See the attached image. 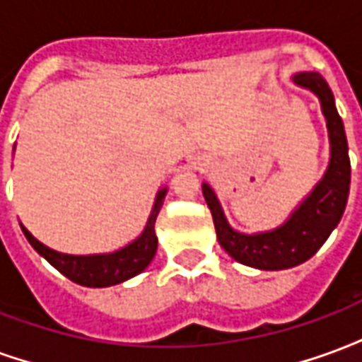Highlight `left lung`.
I'll return each instance as SVG.
<instances>
[{"label":"left lung","mask_w":362,"mask_h":362,"mask_svg":"<svg viewBox=\"0 0 362 362\" xmlns=\"http://www.w3.org/2000/svg\"><path fill=\"white\" fill-rule=\"evenodd\" d=\"M295 83L310 89L320 98L326 116L332 158L324 178L296 209L291 219L269 233L243 235L228 227L213 189L204 184V197L211 209L217 240L244 266L258 269H287L310 259L341 219L351 184V163L343 122L335 108L334 95L320 74H298Z\"/></svg>","instance_id":"left-lung-1"}]
</instances>
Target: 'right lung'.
<instances>
[{
    "label": "right lung",
    "mask_w": 362,
    "mask_h": 362,
    "mask_svg": "<svg viewBox=\"0 0 362 362\" xmlns=\"http://www.w3.org/2000/svg\"><path fill=\"white\" fill-rule=\"evenodd\" d=\"M166 189L158 192L155 199V207L151 211V217L147 221V227L141 233V236L127 244L126 248L112 254H98V256H69V254H59L52 250L42 243H38L35 236L28 233L27 228L21 225L23 233L27 236L30 246L35 248L42 258L50 262L59 273H64L67 279L75 281L85 287H110L116 283L134 277L141 273L149 266L151 259L155 258L157 252V235H155V221H157L158 209L163 205Z\"/></svg>",
    "instance_id": "obj_1"
}]
</instances>
